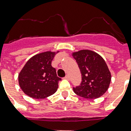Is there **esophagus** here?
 Returning <instances> with one entry per match:
<instances>
[{
  "mask_svg": "<svg viewBox=\"0 0 131 131\" xmlns=\"http://www.w3.org/2000/svg\"><path fill=\"white\" fill-rule=\"evenodd\" d=\"M64 79H65V80H69V75H66L65 77H64Z\"/></svg>",
  "mask_w": 131,
  "mask_h": 131,
  "instance_id": "1",
  "label": "esophagus"
}]
</instances>
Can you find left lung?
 <instances>
[{"instance_id":"1","label":"left lung","mask_w":131,"mask_h":131,"mask_svg":"<svg viewBox=\"0 0 131 131\" xmlns=\"http://www.w3.org/2000/svg\"><path fill=\"white\" fill-rule=\"evenodd\" d=\"M82 73L80 86L73 88L77 95L89 99L101 97L109 88L112 75L105 60L94 51L82 49L72 53Z\"/></svg>"}]
</instances>
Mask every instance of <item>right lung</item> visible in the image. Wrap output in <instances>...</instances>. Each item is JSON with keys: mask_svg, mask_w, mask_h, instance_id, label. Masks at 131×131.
<instances>
[{"mask_svg": "<svg viewBox=\"0 0 131 131\" xmlns=\"http://www.w3.org/2000/svg\"><path fill=\"white\" fill-rule=\"evenodd\" d=\"M58 51H47L30 58L18 75L19 85L28 96L36 99H45L57 91L58 78L51 61Z\"/></svg>", "mask_w": 131, "mask_h": 131, "instance_id": "1", "label": "right lung"}]
</instances>
